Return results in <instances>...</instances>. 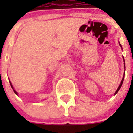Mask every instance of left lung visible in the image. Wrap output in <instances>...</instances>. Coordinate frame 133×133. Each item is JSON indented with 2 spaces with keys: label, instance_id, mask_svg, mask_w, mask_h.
I'll list each match as a JSON object with an SVG mask.
<instances>
[{
  "label": "left lung",
  "instance_id": "left-lung-1",
  "mask_svg": "<svg viewBox=\"0 0 133 133\" xmlns=\"http://www.w3.org/2000/svg\"><path fill=\"white\" fill-rule=\"evenodd\" d=\"M118 43H119V45H120V46H121V47L122 50H123V48H122V46H121V44H120V43H119V42H118ZM123 61H124V69H125V63H124V57H123ZM124 71H125V70H124ZM124 75H123V78H122V81H121V84H120V85L118 86V89H117V90H116V92H115V95H116V94H117V92H118V90H120V89H121V86H122V84H123V81H124Z\"/></svg>",
  "mask_w": 133,
  "mask_h": 133
}]
</instances>
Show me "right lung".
Instances as JSON below:
<instances>
[{"label": "right lung", "instance_id": "right-lung-1", "mask_svg": "<svg viewBox=\"0 0 133 133\" xmlns=\"http://www.w3.org/2000/svg\"><path fill=\"white\" fill-rule=\"evenodd\" d=\"M9 82H10V86H11V87H12V89H13V90H14V92H15V93L16 94V95H18V92H16V90H15V89H14V87H13V86H12V83H11V82H10V81H9Z\"/></svg>", "mask_w": 133, "mask_h": 133}]
</instances>
